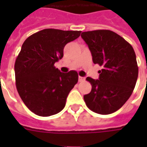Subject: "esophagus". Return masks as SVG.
Instances as JSON below:
<instances>
[{
  "label": "esophagus",
  "mask_w": 147,
  "mask_h": 147,
  "mask_svg": "<svg viewBox=\"0 0 147 147\" xmlns=\"http://www.w3.org/2000/svg\"><path fill=\"white\" fill-rule=\"evenodd\" d=\"M85 80L83 77L82 76H79V82H82V81H83V80Z\"/></svg>",
  "instance_id": "34e87169"
}]
</instances>
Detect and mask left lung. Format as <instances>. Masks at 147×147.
Masks as SVG:
<instances>
[{"label":"left lung","mask_w":147,"mask_h":147,"mask_svg":"<svg viewBox=\"0 0 147 147\" xmlns=\"http://www.w3.org/2000/svg\"><path fill=\"white\" fill-rule=\"evenodd\" d=\"M93 62L103 66L98 80L87 77L91 91L83 96L86 106L96 113L106 115L120 109L131 95L139 67L132 46L109 30L83 32Z\"/></svg>","instance_id":"1"}]
</instances>
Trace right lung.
Wrapping results in <instances>:
<instances>
[{
  "label": "right lung",
  "instance_id": "right-lung-1",
  "mask_svg": "<svg viewBox=\"0 0 147 147\" xmlns=\"http://www.w3.org/2000/svg\"><path fill=\"white\" fill-rule=\"evenodd\" d=\"M80 30L44 29L28 37L15 63L16 89L31 112L41 117L60 113L78 82V73L61 72L54 66L64 46L79 38Z\"/></svg>",
  "mask_w": 147,
  "mask_h": 147
}]
</instances>
